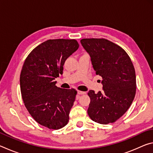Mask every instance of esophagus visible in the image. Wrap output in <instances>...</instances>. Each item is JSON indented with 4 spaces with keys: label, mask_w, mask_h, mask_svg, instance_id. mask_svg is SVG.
Instances as JSON below:
<instances>
[{
    "label": "esophagus",
    "mask_w": 153,
    "mask_h": 153,
    "mask_svg": "<svg viewBox=\"0 0 153 153\" xmlns=\"http://www.w3.org/2000/svg\"><path fill=\"white\" fill-rule=\"evenodd\" d=\"M77 94L79 95H82V94H86V92H83V91H77Z\"/></svg>",
    "instance_id": "esophagus-1"
}]
</instances>
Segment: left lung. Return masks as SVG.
Wrapping results in <instances>:
<instances>
[{"mask_svg": "<svg viewBox=\"0 0 153 153\" xmlns=\"http://www.w3.org/2000/svg\"><path fill=\"white\" fill-rule=\"evenodd\" d=\"M90 56L96 74L102 77V91L89 90L88 114L101 124L113 123L125 113L136 94V73L130 58L120 46L106 39L80 40Z\"/></svg>", "mask_w": 153, "mask_h": 153, "instance_id": "left-lung-1", "label": "left lung"}]
</instances>
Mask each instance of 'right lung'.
<instances>
[{
	"label": "right lung",
	"mask_w": 153,
	"mask_h": 153,
	"mask_svg": "<svg viewBox=\"0 0 153 153\" xmlns=\"http://www.w3.org/2000/svg\"><path fill=\"white\" fill-rule=\"evenodd\" d=\"M79 48L76 40H49L40 44L25 59L20 88L25 107L36 121L49 129L66 126L77 91L56 86L67 59Z\"/></svg>",
	"instance_id": "obj_1"
}]
</instances>
